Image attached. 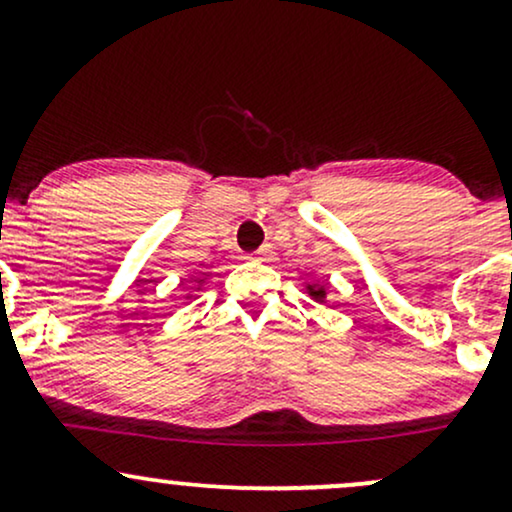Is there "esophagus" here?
<instances>
[{
	"label": "esophagus",
	"instance_id": "1",
	"mask_svg": "<svg viewBox=\"0 0 512 512\" xmlns=\"http://www.w3.org/2000/svg\"><path fill=\"white\" fill-rule=\"evenodd\" d=\"M269 252H272V250H269V245H262V248L255 252V257H257V260H267Z\"/></svg>",
	"mask_w": 512,
	"mask_h": 512
}]
</instances>
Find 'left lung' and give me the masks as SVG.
<instances>
[{
    "label": "left lung",
    "mask_w": 512,
    "mask_h": 512,
    "mask_svg": "<svg viewBox=\"0 0 512 512\" xmlns=\"http://www.w3.org/2000/svg\"><path fill=\"white\" fill-rule=\"evenodd\" d=\"M310 296H313L315 301H322V298H325V289H310Z\"/></svg>",
    "instance_id": "1"
}]
</instances>
